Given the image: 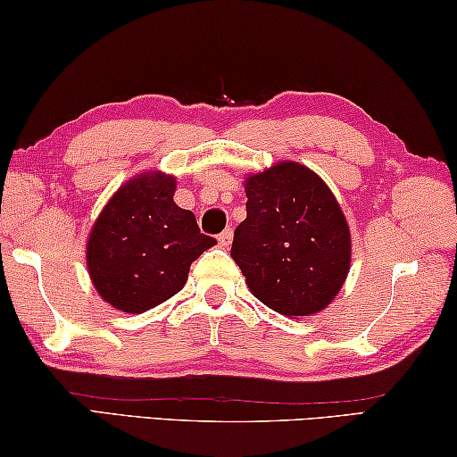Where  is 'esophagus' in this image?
Instances as JSON below:
<instances>
[{
  "instance_id": "esophagus-1",
  "label": "esophagus",
  "mask_w": 457,
  "mask_h": 457,
  "mask_svg": "<svg viewBox=\"0 0 457 457\" xmlns=\"http://www.w3.org/2000/svg\"><path fill=\"white\" fill-rule=\"evenodd\" d=\"M231 237H234V231H231V229L228 228V229H223L221 234L218 236V242H220V245H221V247H229V244H231Z\"/></svg>"
}]
</instances>
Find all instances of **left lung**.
<instances>
[{"label":"left lung","mask_w":457,"mask_h":457,"mask_svg":"<svg viewBox=\"0 0 457 457\" xmlns=\"http://www.w3.org/2000/svg\"><path fill=\"white\" fill-rule=\"evenodd\" d=\"M245 195L231 258L253 296L292 319L327 308L351 266L349 226L330 189L304 165L278 163L252 175Z\"/></svg>","instance_id":"obj_1"}]
</instances>
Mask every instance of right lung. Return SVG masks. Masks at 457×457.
Returning a JSON list of instances; mask_svg holds the SVG:
<instances>
[{
	"instance_id": "right-lung-1",
	"label": "right lung",
	"mask_w": 457,
	"mask_h": 457,
	"mask_svg": "<svg viewBox=\"0 0 457 457\" xmlns=\"http://www.w3.org/2000/svg\"><path fill=\"white\" fill-rule=\"evenodd\" d=\"M175 179L141 175L114 193L88 239L92 284L108 304L141 314L183 288L189 266L215 237L173 201Z\"/></svg>"
}]
</instances>
